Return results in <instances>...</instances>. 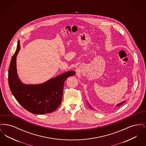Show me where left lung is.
I'll return each instance as SVG.
<instances>
[{
  "label": "left lung",
  "instance_id": "left-lung-1",
  "mask_svg": "<svg viewBox=\"0 0 146 146\" xmlns=\"http://www.w3.org/2000/svg\"><path fill=\"white\" fill-rule=\"evenodd\" d=\"M124 102H125V101H123V102H121V103H120V104H117V106H120V105H121V104H123V103H124ZM90 108H91V107H90Z\"/></svg>",
  "mask_w": 146,
  "mask_h": 146
}]
</instances>
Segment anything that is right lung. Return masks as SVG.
Segmentation results:
<instances>
[{
  "label": "right lung",
  "mask_w": 146,
  "mask_h": 146,
  "mask_svg": "<svg viewBox=\"0 0 146 146\" xmlns=\"http://www.w3.org/2000/svg\"><path fill=\"white\" fill-rule=\"evenodd\" d=\"M20 49L18 40L17 49L13 56L8 72V82L11 93L17 102L28 111L44 114L55 111L62 101L65 80L75 74L69 71L46 82L38 85L22 83L16 71V56Z\"/></svg>",
  "instance_id": "obj_1"
}]
</instances>
